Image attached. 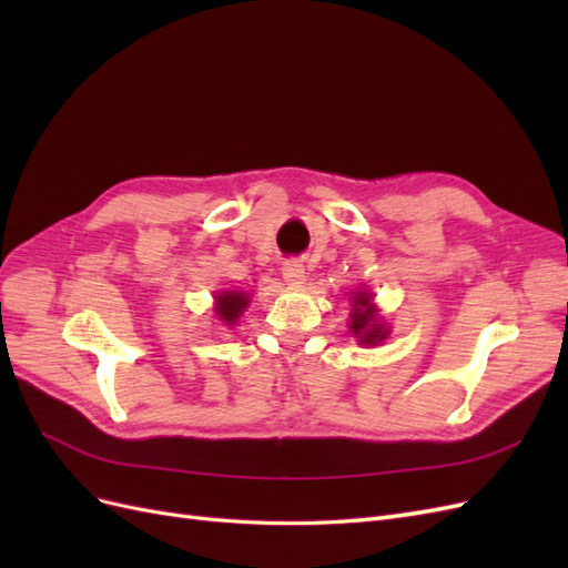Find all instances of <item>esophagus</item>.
I'll list each match as a JSON object with an SVG mask.
<instances>
[{
	"instance_id": "obj_1",
	"label": "esophagus",
	"mask_w": 568,
	"mask_h": 568,
	"mask_svg": "<svg viewBox=\"0 0 568 568\" xmlns=\"http://www.w3.org/2000/svg\"><path fill=\"white\" fill-rule=\"evenodd\" d=\"M282 274L288 286H303L305 284V267L298 261H286Z\"/></svg>"
}]
</instances>
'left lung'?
Masks as SVG:
<instances>
[{
	"label": "left lung",
	"mask_w": 568,
	"mask_h": 568,
	"mask_svg": "<svg viewBox=\"0 0 568 568\" xmlns=\"http://www.w3.org/2000/svg\"><path fill=\"white\" fill-rule=\"evenodd\" d=\"M351 332L359 343L376 346L388 336L386 324L376 317V307L372 303V294L367 291H355L353 296V311H351Z\"/></svg>",
	"instance_id": "obj_1"
}]
</instances>
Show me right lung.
Returning <instances> with one entry per match:
<instances>
[{
  "label": "right lung",
  "instance_id": "obj_1",
  "mask_svg": "<svg viewBox=\"0 0 568 568\" xmlns=\"http://www.w3.org/2000/svg\"><path fill=\"white\" fill-rule=\"evenodd\" d=\"M246 305H248V296L242 294V291H220V294L215 296L217 320L225 322L227 326H232L239 317H242Z\"/></svg>",
  "mask_w": 568,
  "mask_h": 568
}]
</instances>
